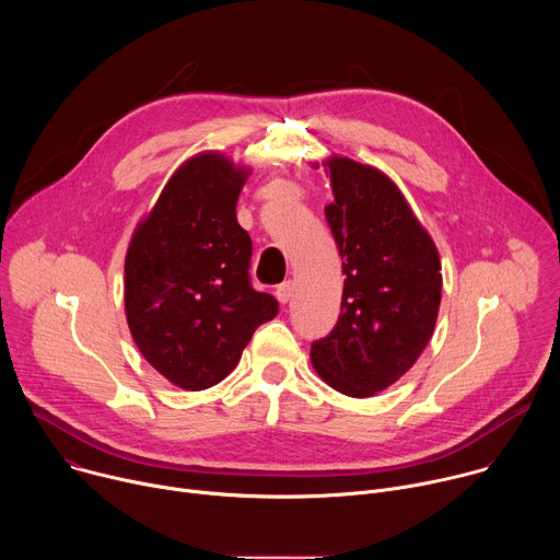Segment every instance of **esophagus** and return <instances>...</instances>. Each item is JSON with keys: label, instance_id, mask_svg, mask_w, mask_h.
<instances>
[{"label": "esophagus", "instance_id": "esophagus-1", "mask_svg": "<svg viewBox=\"0 0 560 560\" xmlns=\"http://www.w3.org/2000/svg\"><path fill=\"white\" fill-rule=\"evenodd\" d=\"M292 294H294V281H283L277 285V299L281 303H288L292 299Z\"/></svg>", "mask_w": 560, "mask_h": 560}]
</instances>
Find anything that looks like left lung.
I'll return each mask as SVG.
<instances>
[{
  "label": "left lung",
  "mask_w": 560,
  "mask_h": 560,
  "mask_svg": "<svg viewBox=\"0 0 560 560\" xmlns=\"http://www.w3.org/2000/svg\"><path fill=\"white\" fill-rule=\"evenodd\" d=\"M322 164L330 171L335 199L326 219L346 279L339 322L312 343L310 361L332 389L365 398L401 378L430 343L441 305V257L383 171L343 154Z\"/></svg>",
  "instance_id": "1"
}]
</instances>
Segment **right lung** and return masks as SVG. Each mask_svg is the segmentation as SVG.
<instances>
[{
  "label": "right lung",
  "mask_w": 560,
  "mask_h": 560,
  "mask_svg": "<svg viewBox=\"0 0 560 560\" xmlns=\"http://www.w3.org/2000/svg\"><path fill=\"white\" fill-rule=\"evenodd\" d=\"M253 168L203 150L173 173L126 250L124 305L143 359L173 385L223 381L279 303L250 285L253 242L236 199Z\"/></svg>",
  "instance_id": "obj_1"
}]
</instances>
